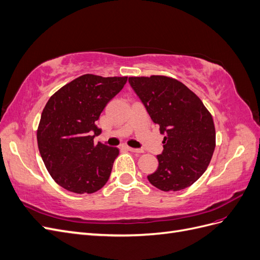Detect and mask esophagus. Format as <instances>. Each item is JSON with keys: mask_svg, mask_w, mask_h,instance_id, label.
<instances>
[{"mask_svg": "<svg viewBox=\"0 0 260 260\" xmlns=\"http://www.w3.org/2000/svg\"><path fill=\"white\" fill-rule=\"evenodd\" d=\"M125 148H127L128 151H130V152H132V153H137V154L143 153L142 149H140V148H133V147H129V146H125Z\"/></svg>", "mask_w": 260, "mask_h": 260, "instance_id": "esophagus-1", "label": "esophagus"}]
</instances>
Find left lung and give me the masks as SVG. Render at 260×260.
Wrapping results in <instances>:
<instances>
[{
    "label": "left lung",
    "mask_w": 260,
    "mask_h": 260,
    "mask_svg": "<svg viewBox=\"0 0 260 260\" xmlns=\"http://www.w3.org/2000/svg\"><path fill=\"white\" fill-rule=\"evenodd\" d=\"M152 120L166 133L158 168L147 179L161 191H180L206 171L216 147L214 119L201 99L166 76L129 77Z\"/></svg>",
    "instance_id": "left-lung-1"
}]
</instances>
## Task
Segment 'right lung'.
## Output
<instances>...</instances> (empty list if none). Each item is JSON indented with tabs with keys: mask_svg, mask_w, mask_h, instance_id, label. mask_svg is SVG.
<instances>
[{
	"mask_svg": "<svg viewBox=\"0 0 260 260\" xmlns=\"http://www.w3.org/2000/svg\"><path fill=\"white\" fill-rule=\"evenodd\" d=\"M127 79L82 75L55 92L43 108L38 147L49 174L65 190L91 194L108 181L119 149L94 144L102 132L95 121Z\"/></svg>",
	"mask_w": 260,
	"mask_h": 260,
	"instance_id": "obj_1",
	"label": "right lung"
}]
</instances>
